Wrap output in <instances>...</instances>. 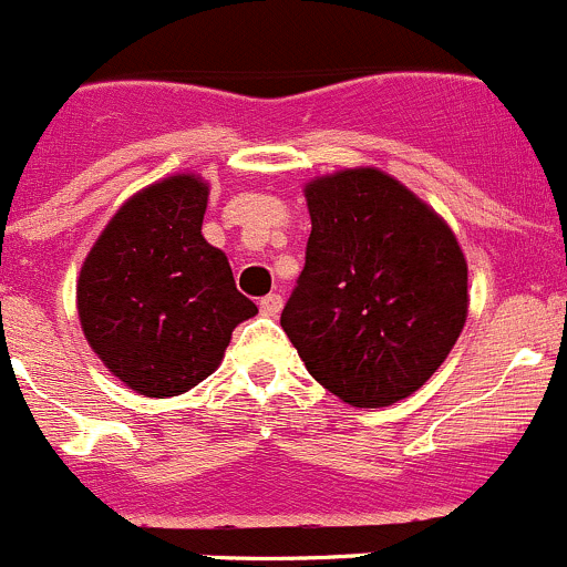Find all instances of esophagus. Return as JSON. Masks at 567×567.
Returning <instances> with one entry per match:
<instances>
[{"mask_svg":"<svg viewBox=\"0 0 567 567\" xmlns=\"http://www.w3.org/2000/svg\"><path fill=\"white\" fill-rule=\"evenodd\" d=\"M279 310H282V296H277V293L262 296V299H260V312H262V316L277 318Z\"/></svg>","mask_w":567,"mask_h":567,"instance_id":"1","label":"esophagus"}]
</instances>
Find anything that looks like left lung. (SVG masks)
<instances>
[{"label":"left lung","mask_w":567,"mask_h":567,"mask_svg":"<svg viewBox=\"0 0 567 567\" xmlns=\"http://www.w3.org/2000/svg\"><path fill=\"white\" fill-rule=\"evenodd\" d=\"M312 233L285 334L329 393L388 406L441 368L468 316V266L432 207L377 168L305 188Z\"/></svg>","instance_id":"1"}]
</instances>
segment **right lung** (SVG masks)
Masks as SVG:
<instances>
[{
    "label": "right lung",
    "instance_id": "add662e5",
    "mask_svg": "<svg viewBox=\"0 0 567 567\" xmlns=\"http://www.w3.org/2000/svg\"><path fill=\"white\" fill-rule=\"evenodd\" d=\"M207 185L168 177L132 196L99 235L76 282L82 332L141 395H179L210 377L233 329L257 312L227 255L202 238Z\"/></svg>",
    "mask_w": 567,
    "mask_h": 567
}]
</instances>
